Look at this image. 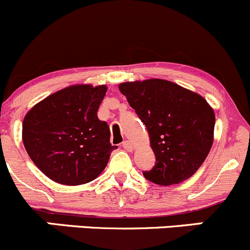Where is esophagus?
<instances>
[{"label": "esophagus", "instance_id": "34e87169", "mask_svg": "<svg viewBox=\"0 0 250 250\" xmlns=\"http://www.w3.org/2000/svg\"><path fill=\"white\" fill-rule=\"evenodd\" d=\"M123 148H124L125 150H127V152H131V150L133 149V146L130 141H124V142H123Z\"/></svg>", "mask_w": 250, "mask_h": 250}]
</instances>
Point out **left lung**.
Instances as JSON below:
<instances>
[{
  "label": "left lung",
  "instance_id": "obj_1",
  "mask_svg": "<svg viewBox=\"0 0 250 250\" xmlns=\"http://www.w3.org/2000/svg\"><path fill=\"white\" fill-rule=\"evenodd\" d=\"M119 90L146 125L155 164L143 176L162 186L189 179L208 157L215 114L202 96L160 79L124 83Z\"/></svg>",
  "mask_w": 250,
  "mask_h": 250
}]
</instances>
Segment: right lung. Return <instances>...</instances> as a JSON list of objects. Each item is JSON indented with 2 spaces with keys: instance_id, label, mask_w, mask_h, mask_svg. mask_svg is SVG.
Returning <instances> with one entry per match:
<instances>
[{
  "instance_id": "1",
  "label": "right lung",
  "mask_w": 250,
  "mask_h": 250,
  "mask_svg": "<svg viewBox=\"0 0 250 250\" xmlns=\"http://www.w3.org/2000/svg\"><path fill=\"white\" fill-rule=\"evenodd\" d=\"M104 85H75L48 96L25 115L23 142L34 164L53 181L87 184L104 170L117 146L98 119Z\"/></svg>"
}]
</instances>
